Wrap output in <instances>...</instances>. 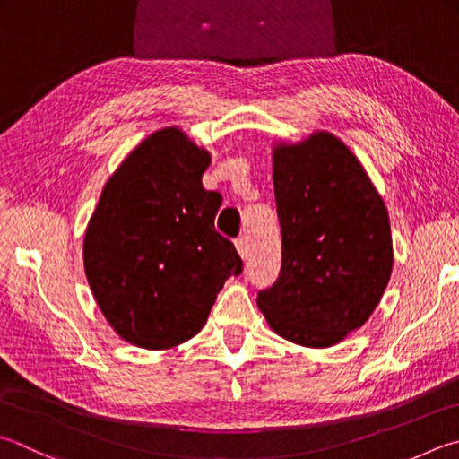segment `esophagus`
Here are the masks:
<instances>
[{
	"label": "esophagus",
	"instance_id": "esophagus-1",
	"mask_svg": "<svg viewBox=\"0 0 459 459\" xmlns=\"http://www.w3.org/2000/svg\"><path fill=\"white\" fill-rule=\"evenodd\" d=\"M236 247H238V252H239L241 259H247V254H249L247 239H246V238H238V239H236Z\"/></svg>",
	"mask_w": 459,
	"mask_h": 459
}]
</instances>
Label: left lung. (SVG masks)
Returning a JSON list of instances; mask_svg holds the SVG:
<instances>
[{"mask_svg": "<svg viewBox=\"0 0 459 459\" xmlns=\"http://www.w3.org/2000/svg\"><path fill=\"white\" fill-rule=\"evenodd\" d=\"M273 192L281 273L259 291L272 330L304 348H332L364 325L390 281L387 207L364 166L330 132L278 142Z\"/></svg>", "mask_w": 459, "mask_h": 459, "instance_id": "obj_1", "label": "left lung"}]
</instances>
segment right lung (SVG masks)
<instances>
[{
    "mask_svg": "<svg viewBox=\"0 0 459 459\" xmlns=\"http://www.w3.org/2000/svg\"><path fill=\"white\" fill-rule=\"evenodd\" d=\"M212 163L179 127L135 145L103 186L83 238L93 299L122 340L169 350L202 332L241 257L215 231L221 205L202 176Z\"/></svg>",
    "mask_w": 459,
    "mask_h": 459,
    "instance_id": "obj_1",
    "label": "right lung"
}]
</instances>
